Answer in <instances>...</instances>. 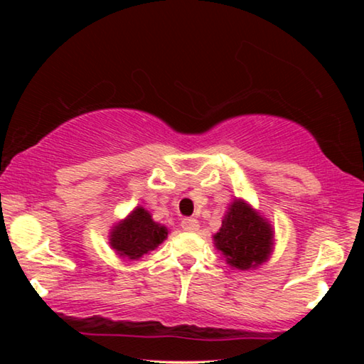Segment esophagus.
I'll list each match as a JSON object with an SVG mask.
<instances>
[{
    "instance_id": "1",
    "label": "esophagus",
    "mask_w": 364,
    "mask_h": 364,
    "mask_svg": "<svg viewBox=\"0 0 364 364\" xmlns=\"http://www.w3.org/2000/svg\"><path fill=\"white\" fill-rule=\"evenodd\" d=\"M181 228L184 231H189V232H194L199 230V221H197L196 218H184L181 221Z\"/></svg>"
}]
</instances>
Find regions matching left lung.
I'll return each instance as SVG.
<instances>
[{
    "instance_id": "1",
    "label": "left lung",
    "mask_w": 364,
    "mask_h": 364,
    "mask_svg": "<svg viewBox=\"0 0 364 364\" xmlns=\"http://www.w3.org/2000/svg\"><path fill=\"white\" fill-rule=\"evenodd\" d=\"M212 237L226 263L239 271L262 267L274 250V228L241 197L228 205L220 230Z\"/></svg>"
}]
</instances>
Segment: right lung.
I'll return each mask as SVG.
<instances>
[{"label": "right lung", "mask_w": 364, "mask_h": 364, "mask_svg": "<svg viewBox=\"0 0 364 364\" xmlns=\"http://www.w3.org/2000/svg\"><path fill=\"white\" fill-rule=\"evenodd\" d=\"M167 236L168 228L154 221L151 212L138 205L112 225L107 237L117 255L127 260H139L156 250Z\"/></svg>", "instance_id": "obj_1"}]
</instances>
